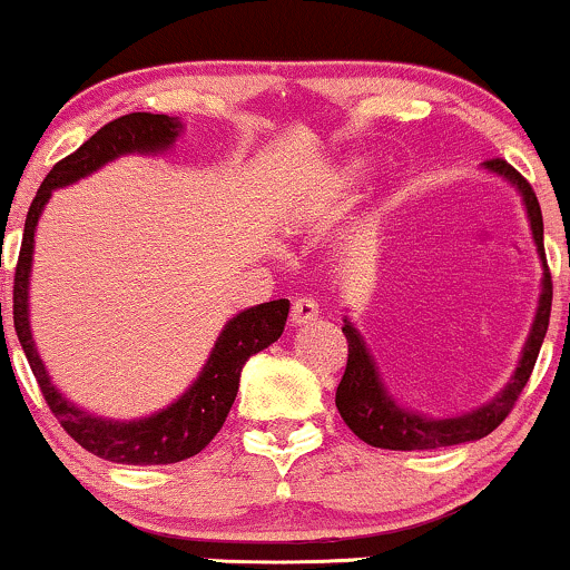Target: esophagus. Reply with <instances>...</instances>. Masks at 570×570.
Wrapping results in <instances>:
<instances>
[{
  "mask_svg": "<svg viewBox=\"0 0 570 570\" xmlns=\"http://www.w3.org/2000/svg\"><path fill=\"white\" fill-rule=\"evenodd\" d=\"M318 318V303L313 297H299L294 299L292 313H289V322L292 326H305L313 324Z\"/></svg>",
  "mask_w": 570,
  "mask_h": 570,
  "instance_id": "esophagus-1",
  "label": "esophagus"
}]
</instances>
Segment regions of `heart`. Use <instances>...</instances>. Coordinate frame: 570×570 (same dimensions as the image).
<instances>
[{
	"label": "heart",
	"mask_w": 570,
	"mask_h": 570,
	"mask_svg": "<svg viewBox=\"0 0 570 570\" xmlns=\"http://www.w3.org/2000/svg\"><path fill=\"white\" fill-rule=\"evenodd\" d=\"M370 176V163L364 158H351L340 163L332 181L326 189L318 195V200L313 203V217H326V214H335L337 208H343V203L364 185V179Z\"/></svg>",
	"instance_id": "heart-1"
}]
</instances>
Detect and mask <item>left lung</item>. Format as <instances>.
<instances>
[{
	"label": "left lung",
	"mask_w": 570,
	"mask_h": 570,
	"mask_svg": "<svg viewBox=\"0 0 570 570\" xmlns=\"http://www.w3.org/2000/svg\"><path fill=\"white\" fill-rule=\"evenodd\" d=\"M482 168L501 176L507 185H512L517 193H520L522 206H525L528 214V225H531L535 254H539L541 267H544V273H541L539 305H535V316L531 332H528L525 345H522L520 362H517L509 383L503 385L493 399H488L485 404H480V407L469 412H461V415L431 417L417 410L404 407V404L391 394L381 370H377V362L375 356H372L367 340L358 332V326L345 316L343 335L348 340V364H345V375L337 385L335 404L353 434H356L358 440L372 444V448L440 450L453 448V444L482 440L490 431L501 426V421L509 415V410L514 407L517 396L525 389L528 377H531L533 372L535 356H539L541 343H544L547 335L549 311H552V278H549V267L544 257V219H541L539 200H535L531 185H528L507 160H488L482 163Z\"/></svg>",
	"instance_id": "left-lung-1"
}]
</instances>
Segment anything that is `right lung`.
Masks as SVG:
<instances>
[{
	"label": "right lung",
	"instance_id": "right-lung-1",
	"mask_svg": "<svg viewBox=\"0 0 570 570\" xmlns=\"http://www.w3.org/2000/svg\"><path fill=\"white\" fill-rule=\"evenodd\" d=\"M181 134H185V122L179 117L130 112L107 122L77 153L56 163L53 171L45 176L42 187L37 189L29 214H26L21 257H18L16 286H12V322H16L18 340H21L29 367L35 372L48 407L53 410V415L61 421L71 440L82 444L88 453L104 458V461L128 463V466H158V463H176L198 455L225 423L235 394H238L244 364L254 353L276 343L284 332L286 316H289V299H271V303L235 313L230 322L222 326L206 364L200 367L198 377L187 385L185 394L163 410L153 412V415L130 417V421L96 415V412L82 410L80 404L63 396L58 385L50 381V372L39 356L35 337H31L29 318L35 235L45 206L53 198L56 189L75 185V181L96 174L98 168L117 158L168 153Z\"/></svg>",
	"mask_w": 570,
	"mask_h": 570
}]
</instances>
